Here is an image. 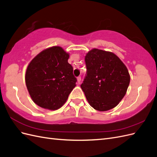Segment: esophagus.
Wrapping results in <instances>:
<instances>
[{
    "label": "esophagus",
    "mask_w": 157,
    "mask_h": 157,
    "mask_svg": "<svg viewBox=\"0 0 157 157\" xmlns=\"http://www.w3.org/2000/svg\"><path fill=\"white\" fill-rule=\"evenodd\" d=\"M77 80H78V82L79 84H80V83H81V80H82V78L80 77V76H79V77H78L77 78Z\"/></svg>",
    "instance_id": "1"
}]
</instances>
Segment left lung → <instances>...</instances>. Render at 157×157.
Listing matches in <instances>:
<instances>
[{"label": "left lung", "mask_w": 157, "mask_h": 157, "mask_svg": "<svg viewBox=\"0 0 157 157\" xmlns=\"http://www.w3.org/2000/svg\"><path fill=\"white\" fill-rule=\"evenodd\" d=\"M87 75L81 85L93 109L106 111L114 108L125 96L130 82L126 66L115 54L93 48L85 56Z\"/></svg>", "instance_id": "left-lung-1"}]
</instances>
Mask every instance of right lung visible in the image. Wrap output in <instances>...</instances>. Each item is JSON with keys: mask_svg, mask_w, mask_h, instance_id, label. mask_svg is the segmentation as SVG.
<instances>
[{"mask_svg": "<svg viewBox=\"0 0 157 157\" xmlns=\"http://www.w3.org/2000/svg\"><path fill=\"white\" fill-rule=\"evenodd\" d=\"M69 54L59 46L44 49L30 62L25 84L31 99L43 109L55 110L63 106L76 86Z\"/></svg>", "mask_w": 157, "mask_h": 157, "instance_id": "right-lung-1", "label": "right lung"}]
</instances>
